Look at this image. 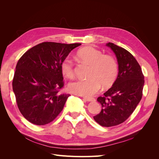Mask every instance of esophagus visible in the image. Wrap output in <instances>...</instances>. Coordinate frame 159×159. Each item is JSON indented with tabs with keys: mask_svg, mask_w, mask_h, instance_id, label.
<instances>
[{
	"mask_svg": "<svg viewBox=\"0 0 159 159\" xmlns=\"http://www.w3.org/2000/svg\"><path fill=\"white\" fill-rule=\"evenodd\" d=\"M84 99L87 102H95V98H84Z\"/></svg>",
	"mask_w": 159,
	"mask_h": 159,
	"instance_id": "34e87169",
	"label": "esophagus"
}]
</instances>
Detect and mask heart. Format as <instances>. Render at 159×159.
I'll return each instance as SVG.
<instances>
[{
    "label": "heart",
    "instance_id": "obj_1",
    "mask_svg": "<svg viewBox=\"0 0 159 159\" xmlns=\"http://www.w3.org/2000/svg\"><path fill=\"white\" fill-rule=\"evenodd\" d=\"M75 56L80 61L90 66L87 80H79L68 85L72 93L91 98L99 92L102 88L111 86L118 74L117 62L112 56L103 55V52L91 46H86L77 51ZM60 68L66 78L75 75L74 65L68 57L61 61Z\"/></svg>",
    "mask_w": 159,
    "mask_h": 159
}]
</instances>
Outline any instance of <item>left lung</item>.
Wrapping results in <instances>:
<instances>
[{"label": "left lung", "mask_w": 159, "mask_h": 159, "mask_svg": "<svg viewBox=\"0 0 159 159\" xmlns=\"http://www.w3.org/2000/svg\"><path fill=\"white\" fill-rule=\"evenodd\" d=\"M106 45L116 55L119 74L112 87L98 98L102 109L93 119L100 125L109 127L125 121L133 113L142 98L145 80L140 65L131 53L113 43Z\"/></svg>", "instance_id": "8db88e82"}]
</instances>
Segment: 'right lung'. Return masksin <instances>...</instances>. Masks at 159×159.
Instances as JSON below:
<instances>
[{"label": "right lung", "instance_id": "obj_1", "mask_svg": "<svg viewBox=\"0 0 159 159\" xmlns=\"http://www.w3.org/2000/svg\"><path fill=\"white\" fill-rule=\"evenodd\" d=\"M80 43H40L24 54L16 66L12 89L20 113L37 125H44L57 117L68 93H61L64 85L61 61Z\"/></svg>", "mask_w": 159, "mask_h": 159}]
</instances>
